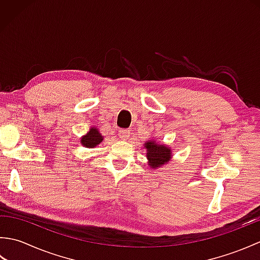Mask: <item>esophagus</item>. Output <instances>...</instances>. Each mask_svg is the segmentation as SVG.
<instances>
[{"label":"esophagus","instance_id":"34e87169","mask_svg":"<svg viewBox=\"0 0 260 260\" xmlns=\"http://www.w3.org/2000/svg\"><path fill=\"white\" fill-rule=\"evenodd\" d=\"M129 135H131L129 129H120V131H119V139H120V140H123V141L128 140Z\"/></svg>","mask_w":260,"mask_h":260}]
</instances>
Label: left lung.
Wrapping results in <instances>:
<instances>
[{"instance_id":"8db88e82","label":"left lung","mask_w":260,"mask_h":260,"mask_svg":"<svg viewBox=\"0 0 260 260\" xmlns=\"http://www.w3.org/2000/svg\"><path fill=\"white\" fill-rule=\"evenodd\" d=\"M146 150L147 164L152 170L162 168L172 159V150L163 143H158L155 139H148L143 144Z\"/></svg>"}]
</instances>
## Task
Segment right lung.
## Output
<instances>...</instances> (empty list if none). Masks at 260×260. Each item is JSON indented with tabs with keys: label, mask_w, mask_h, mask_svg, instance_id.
Returning a JSON list of instances; mask_svg holds the SVG:
<instances>
[{
	"label": "right lung",
	"mask_w": 260,
	"mask_h": 260,
	"mask_svg": "<svg viewBox=\"0 0 260 260\" xmlns=\"http://www.w3.org/2000/svg\"><path fill=\"white\" fill-rule=\"evenodd\" d=\"M104 141V136L101 134V132L97 128V127L92 126L87 132L85 135L80 137V144L87 148H93L97 145L101 144Z\"/></svg>",
	"instance_id": "obj_1"
}]
</instances>
